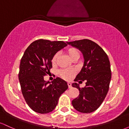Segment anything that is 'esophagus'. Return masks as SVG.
<instances>
[{
    "mask_svg": "<svg viewBox=\"0 0 129 129\" xmlns=\"http://www.w3.org/2000/svg\"><path fill=\"white\" fill-rule=\"evenodd\" d=\"M67 84L68 86H69V88H71V87H72V84H71L70 82H68Z\"/></svg>",
    "mask_w": 129,
    "mask_h": 129,
    "instance_id": "obj_1",
    "label": "esophagus"
}]
</instances>
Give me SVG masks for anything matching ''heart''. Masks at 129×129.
<instances>
[{
	"instance_id": "b5f03b06",
	"label": "heart",
	"mask_w": 129,
	"mask_h": 129,
	"mask_svg": "<svg viewBox=\"0 0 129 129\" xmlns=\"http://www.w3.org/2000/svg\"><path fill=\"white\" fill-rule=\"evenodd\" d=\"M68 54H69V57L70 58V59L72 60L75 56H79V52L76 48H70L67 51ZM57 56L58 54H56L53 56L52 57V59H51V62H52L53 65H54L56 62V60H57ZM75 74V72L73 70H68V69H64L62 70L59 72V75L62 78H63L65 79H70L72 76H73V75Z\"/></svg>"
}]
</instances>
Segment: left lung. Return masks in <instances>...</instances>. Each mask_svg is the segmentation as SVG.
Instances as JSON below:
<instances>
[{
  "label": "left lung",
  "instance_id": "8db88e82",
  "mask_svg": "<svg viewBox=\"0 0 129 129\" xmlns=\"http://www.w3.org/2000/svg\"><path fill=\"white\" fill-rule=\"evenodd\" d=\"M67 43L80 50L84 59L83 67L72 84L79 91L72 105L81 113H91L98 109L109 91L112 76L109 57L100 46L89 39ZM84 80L86 81V85L81 88L76 82Z\"/></svg>",
  "mask_w": 129,
  "mask_h": 129
}]
</instances>
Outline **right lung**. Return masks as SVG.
Returning <instances> with one entry per match:
<instances>
[{"instance_id": "obj_1", "label": "right lung", "mask_w": 129, "mask_h": 129, "mask_svg": "<svg viewBox=\"0 0 129 129\" xmlns=\"http://www.w3.org/2000/svg\"><path fill=\"white\" fill-rule=\"evenodd\" d=\"M67 44L39 39L25 51L20 60L19 79L26 104L37 113L45 114L55 109L61 94L68 88L66 81L56 78L51 82L44 76L52 68L53 56Z\"/></svg>"}]
</instances>
